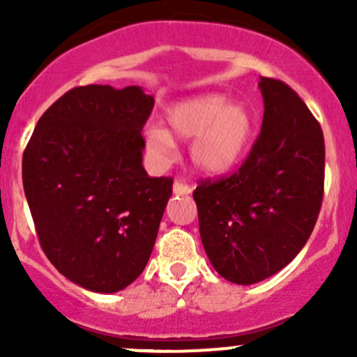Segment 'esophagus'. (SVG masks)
Here are the masks:
<instances>
[{
    "label": "esophagus",
    "instance_id": "1",
    "mask_svg": "<svg viewBox=\"0 0 357 357\" xmlns=\"http://www.w3.org/2000/svg\"><path fill=\"white\" fill-rule=\"evenodd\" d=\"M172 192H174V195H190L193 192V188L190 185H186V183L176 181L174 186H172Z\"/></svg>",
    "mask_w": 357,
    "mask_h": 357
}]
</instances>
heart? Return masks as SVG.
<instances>
[{
    "mask_svg": "<svg viewBox=\"0 0 357 357\" xmlns=\"http://www.w3.org/2000/svg\"><path fill=\"white\" fill-rule=\"evenodd\" d=\"M165 124L146 128V146L160 162L174 153V138L191 139L190 158L199 171L221 176L235 169L245 157L254 115L243 102H229L221 93L190 96L165 112Z\"/></svg>",
    "mask_w": 357,
    "mask_h": 357,
    "instance_id": "heart-1",
    "label": "heart"
}]
</instances>
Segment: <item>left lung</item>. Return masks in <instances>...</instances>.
<instances>
[{"label": "left lung", "mask_w": 357, "mask_h": 357, "mask_svg": "<svg viewBox=\"0 0 357 357\" xmlns=\"http://www.w3.org/2000/svg\"><path fill=\"white\" fill-rule=\"evenodd\" d=\"M264 117L242 167L193 192L200 238L215 271L252 285L282 271L314 229L325 183L319 122L285 82L259 81Z\"/></svg>", "instance_id": "1"}]
</instances>
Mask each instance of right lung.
<instances>
[{
    "label": "right lung",
    "mask_w": 357,
    "mask_h": 357,
    "mask_svg": "<svg viewBox=\"0 0 357 357\" xmlns=\"http://www.w3.org/2000/svg\"><path fill=\"white\" fill-rule=\"evenodd\" d=\"M153 103L139 86H79L41 115L24 152V192L43 250L86 290L131 285L155 245L172 179L143 167L142 129Z\"/></svg>",
    "instance_id": "right-lung-1"
}]
</instances>
